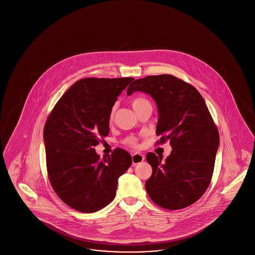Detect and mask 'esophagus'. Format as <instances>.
I'll return each instance as SVG.
<instances>
[{
    "label": "esophagus",
    "instance_id": "obj_1",
    "mask_svg": "<svg viewBox=\"0 0 255 255\" xmlns=\"http://www.w3.org/2000/svg\"><path fill=\"white\" fill-rule=\"evenodd\" d=\"M144 156L140 153H137V152H134L132 153V161H133V164H137L141 161L144 160Z\"/></svg>",
    "mask_w": 255,
    "mask_h": 255
}]
</instances>
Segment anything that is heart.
<instances>
[{
    "instance_id": "b5f03b06",
    "label": "heart",
    "mask_w": 255,
    "mask_h": 255,
    "mask_svg": "<svg viewBox=\"0 0 255 255\" xmlns=\"http://www.w3.org/2000/svg\"><path fill=\"white\" fill-rule=\"evenodd\" d=\"M131 104H132L133 109L134 110V111H136V110L139 109V108H141V107H143V106H145V105L150 104V102L148 101V99H146L144 97H135V98L132 99ZM112 115H113V114H112ZM112 115H111V116H112ZM137 140H138V139H137L136 136L130 135V136H127V137L123 140V142H124L125 144H127V145L135 147V146H137Z\"/></svg>"
}]
</instances>
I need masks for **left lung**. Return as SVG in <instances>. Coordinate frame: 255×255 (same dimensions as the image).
Returning <instances> with one entry per match:
<instances>
[{
    "label": "left lung",
    "instance_id": "left-lung-1",
    "mask_svg": "<svg viewBox=\"0 0 255 255\" xmlns=\"http://www.w3.org/2000/svg\"><path fill=\"white\" fill-rule=\"evenodd\" d=\"M150 95L158 106L156 133L158 143L170 140L172 151L165 161L154 153L146 160L152 175L146 181L147 194L158 206L177 210L197 202L211 182L219 132L206 102L197 89L171 74L149 75L127 89Z\"/></svg>",
    "mask_w": 255,
    "mask_h": 255
}]
</instances>
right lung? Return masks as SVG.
<instances>
[{
  "label": "right lung",
  "instance_id": "add662e5",
  "mask_svg": "<svg viewBox=\"0 0 255 255\" xmlns=\"http://www.w3.org/2000/svg\"><path fill=\"white\" fill-rule=\"evenodd\" d=\"M133 77L83 78L57 101L44 127L49 182L73 209L93 213L114 200L119 178L132 163L128 152L117 148L99 159L95 146L109 134L110 115Z\"/></svg>",
  "mask_w": 255,
  "mask_h": 255
}]
</instances>
